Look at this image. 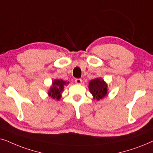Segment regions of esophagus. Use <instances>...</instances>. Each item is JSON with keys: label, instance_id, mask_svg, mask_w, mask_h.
<instances>
[{"label": "esophagus", "instance_id": "34e87169", "mask_svg": "<svg viewBox=\"0 0 153 153\" xmlns=\"http://www.w3.org/2000/svg\"><path fill=\"white\" fill-rule=\"evenodd\" d=\"M75 82L76 84L81 85L82 83V79H80V78H77L75 80Z\"/></svg>", "mask_w": 153, "mask_h": 153}]
</instances>
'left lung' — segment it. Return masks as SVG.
Listing matches in <instances>:
<instances>
[{"instance_id":"1","label":"left lung","mask_w":153,"mask_h":153,"mask_svg":"<svg viewBox=\"0 0 153 153\" xmlns=\"http://www.w3.org/2000/svg\"><path fill=\"white\" fill-rule=\"evenodd\" d=\"M107 85L103 80L100 78H96L91 80L89 84V89L94 96V99L97 100L103 99L107 94Z\"/></svg>"}]
</instances>
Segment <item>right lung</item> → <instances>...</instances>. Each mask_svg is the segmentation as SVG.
<instances>
[{
    "label": "right lung",
    "instance_id": "add662e5",
    "mask_svg": "<svg viewBox=\"0 0 153 153\" xmlns=\"http://www.w3.org/2000/svg\"><path fill=\"white\" fill-rule=\"evenodd\" d=\"M68 83V82H66L63 80H55L52 83V86L51 87L48 94L51 96L53 99H56L59 100L61 97V93L64 89V85Z\"/></svg>",
    "mask_w": 153,
    "mask_h": 153
}]
</instances>
